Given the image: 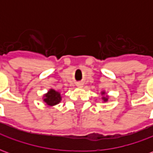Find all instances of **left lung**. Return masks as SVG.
<instances>
[{
	"label": "left lung",
	"instance_id": "1",
	"mask_svg": "<svg viewBox=\"0 0 153 153\" xmlns=\"http://www.w3.org/2000/svg\"><path fill=\"white\" fill-rule=\"evenodd\" d=\"M103 99H104V102H106L107 101V98H106V97H103Z\"/></svg>",
	"mask_w": 153,
	"mask_h": 153
}]
</instances>
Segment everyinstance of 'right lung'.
Returning a JSON list of instances; mask_svg holds the SVG:
<instances>
[{
    "label": "right lung",
    "instance_id": "1",
    "mask_svg": "<svg viewBox=\"0 0 153 153\" xmlns=\"http://www.w3.org/2000/svg\"><path fill=\"white\" fill-rule=\"evenodd\" d=\"M44 102L49 106L56 105L60 102V93L53 89H51L48 93L44 96Z\"/></svg>",
    "mask_w": 153,
    "mask_h": 153
}]
</instances>
